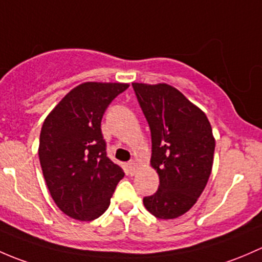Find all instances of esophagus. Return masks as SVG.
<instances>
[{
    "label": "esophagus",
    "instance_id": "obj_1",
    "mask_svg": "<svg viewBox=\"0 0 262 262\" xmlns=\"http://www.w3.org/2000/svg\"><path fill=\"white\" fill-rule=\"evenodd\" d=\"M139 166V164H137V161L132 160L128 163V169H130L131 172H135V170H136V168Z\"/></svg>",
    "mask_w": 262,
    "mask_h": 262
}]
</instances>
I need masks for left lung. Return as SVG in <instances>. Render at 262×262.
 <instances>
[{"instance_id": "8db88e82", "label": "left lung", "mask_w": 262, "mask_h": 262, "mask_svg": "<svg viewBox=\"0 0 262 262\" xmlns=\"http://www.w3.org/2000/svg\"><path fill=\"white\" fill-rule=\"evenodd\" d=\"M151 131L150 165L159 189L144 206L160 220L187 213L203 193L213 166L215 140L206 113L166 83H132Z\"/></svg>"}]
</instances>
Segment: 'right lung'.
<instances>
[{"label":"right lung","mask_w":262,"mask_h":262,"mask_svg":"<svg viewBox=\"0 0 262 262\" xmlns=\"http://www.w3.org/2000/svg\"><path fill=\"white\" fill-rule=\"evenodd\" d=\"M128 83L85 82L51 110L40 132L39 159L50 195L61 212L93 221L111 203L125 177L106 154L101 131L103 113Z\"/></svg>","instance_id":"obj_1"}]
</instances>
